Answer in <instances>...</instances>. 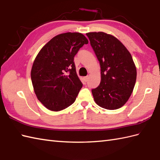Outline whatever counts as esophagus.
<instances>
[{
  "label": "esophagus",
  "mask_w": 160,
  "mask_h": 160,
  "mask_svg": "<svg viewBox=\"0 0 160 160\" xmlns=\"http://www.w3.org/2000/svg\"><path fill=\"white\" fill-rule=\"evenodd\" d=\"M88 78H89V77H88V76H86V77H83L84 81H86H86L88 80Z\"/></svg>",
  "instance_id": "34e87169"
}]
</instances>
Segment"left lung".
I'll return each instance as SVG.
<instances>
[{
  "instance_id": "8db88e82",
  "label": "left lung",
  "mask_w": 160,
  "mask_h": 160,
  "mask_svg": "<svg viewBox=\"0 0 160 160\" xmlns=\"http://www.w3.org/2000/svg\"><path fill=\"white\" fill-rule=\"evenodd\" d=\"M86 35L101 66V83L92 90L94 100L102 108L119 109L129 100L136 81L132 57L122 42L112 35L90 32Z\"/></svg>"
}]
</instances>
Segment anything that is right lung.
I'll return each mask as SVG.
<instances>
[{
	"instance_id": "add662e5",
	"label": "right lung",
	"mask_w": 160,
	"mask_h": 160,
	"mask_svg": "<svg viewBox=\"0 0 160 160\" xmlns=\"http://www.w3.org/2000/svg\"><path fill=\"white\" fill-rule=\"evenodd\" d=\"M88 44L82 33L56 35L42 48L31 71L35 94L48 109L58 112L75 101L83 86L78 77L74 57Z\"/></svg>"
}]
</instances>
